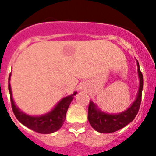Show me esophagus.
I'll list each match as a JSON object with an SVG mask.
<instances>
[{"label":"esophagus","mask_w":156,"mask_h":156,"mask_svg":"<svg viewBox=\"0 0 156 156\" xmlns=\"http://www.w3.org/2000/svg\"><path fill=\"white\" fill-rule=\"evenodd\" d=\"M80 89H81V90H84V87H81Z\"/></svg>","instance_id":"esophagus-1"}]
</instances>
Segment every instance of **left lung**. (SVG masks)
I'll list each match as a JSON object with an SVG mask.
<instances>
[{
	"label": "left lung",
	"instance_id": "obj_1",
	"mask_svg": "<svg viewBox=\"0 0 156 156\" xmlns=\"http://www.w3.org/2000/svg\"><path fill=\"white\" fill-rule=\"evenodd\" d=\"M137 67H138V75L140 78L138 94H137V99L126 111L115 115L105 113L103 112L98 110L95 105L90 101L88 106V120L92 127L96 131L103 133L117 131L132 122L137 115L141 103V94L143 90V75L140 70L138 62H137Z\"/></svg>",
	"mask_w": 156,
	"mask_h": 156
}]
</instances>
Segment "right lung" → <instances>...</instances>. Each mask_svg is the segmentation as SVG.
<instances>
[{"label":"right lung","mask_w":156,"mask_h":156,"mask_svg":"<svg viewBox=\"0 0 156 156\" xmlns=\"http://www.w3.org/2000/svg\"><path fill=\"white\" fill-rule=\"evenodd\" d=\"M9 80L10 76L8 78V90L10 93L11 105L12 111L19 122L27 127L33 129L34 131L43 134L54 133L62 127L66 119V112L68 110L72 100L73 99V95L76 94V92L60 101L58 104L49 113L41 116H30L22 112L14 103Z\"/></svg>","instance_id":"right-lung-1"}]
</instances>
